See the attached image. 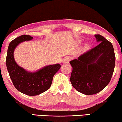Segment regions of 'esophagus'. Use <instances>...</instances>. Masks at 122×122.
<instances>
[{
	"label": "esophagus",
	"instance_id": "obj_1",
	"mask_svg": "<svg viewBox=\"0 0 122 122\" xmlns=\"http://www.w3.org/2000/svg\"><path fill=\"white\" fill-rule=\"evenodd\" d=\"M71 60V57H66L64 59V61H63V62L65 63V64H67V63H69V62Z\"/></svg>",
	"mask_w": 122,
	"mask_h": 122
}]
</instances>
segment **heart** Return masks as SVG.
Instances as JSON below:
<instances>
[{"label": "heart", "mask_w": 122, "mask_h": 122, "mask_svg": "<svg viewBox=\"0 0 122 122\" xmlns=\"http://www.w3.org/2000/svg\"><path fill=\"white\" fill-rule=\"evenodd\" d=\"M85 47H88V45H86V46H85Z\"/></svg>", "instance_id": "obj_1"}]
</instances>
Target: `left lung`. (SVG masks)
<instances>
[{
  "mask_svg": "<svg viewBox=\"0 0 122 122\" xmlns=\"http://www.w3.org/2000/svg\"><path fill=\"white\" fill-rule=\"evenodd\" d=\"M95 37L99 42L97 46L70 61L71 84L77 91L86 95L99 93L108 84L115 64L112 43L99 34Z\"/></svg>",
  "mask_w": 122,
  "mask_h": 122,
  "instance_id": "obj_1",
  "label": "left lung"
}]
</instances>
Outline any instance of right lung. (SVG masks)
I'll return each instance as SVG.
<instances>
[{
  "label": "right lung",
  "instance_id": "obj_1",
  "mask_svg": "<svg viewBox=\"0 0 122 122\" xmlns=\"http://www.w3.org/2000/svg\"><path fill=\"white\" fill-rule=\"evenodd\" d=\"M33 38L23 35L10 43L6 57V65L10 77L16 89L29 96L38 95L51 86L54 75L61 68L59 64L44 66L36 72H29L16 64L14 57V50L19 44Z\"/></svg>",
  "mask_w": 122,
  "mask_h": 122
}]
</instances>
